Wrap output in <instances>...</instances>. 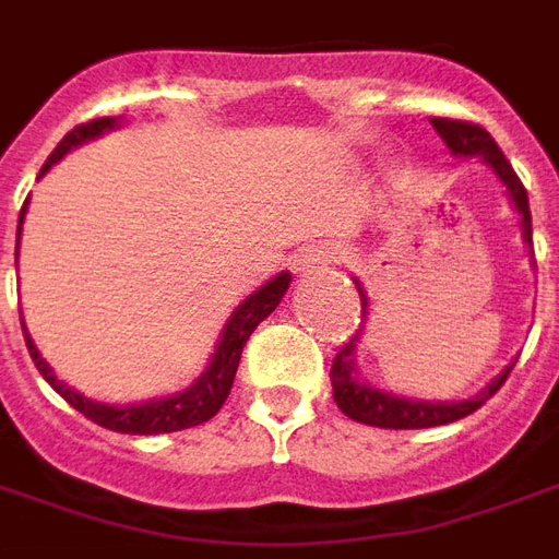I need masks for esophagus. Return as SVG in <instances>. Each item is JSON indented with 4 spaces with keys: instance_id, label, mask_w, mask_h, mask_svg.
I'll use <instances>...</instances> for the list:
<instances>
[{
    "instance_id": "1",
    "label": "esophagus",
    "mask_w": 559,
    "mask_h": 559,
    "mask_svg": "<svg viewBox=\"0 0 559 559\" xmlns=\"http://www.w3.org/2000/svg\"><path fill=\"white\" fill-rule=\"evenodd\" d=\"M343 254L337 248H311L305 258L299 260L301 275H311V272H320L322 266H332V263H341Z\"/></svg>"
}]
</instances>
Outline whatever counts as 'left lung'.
Instances as JSON below:
<instances>
[{"label": "left lung", "mask_w": 559, "mask_h": 559, "mask_svg": "<svg viewBox=\"0 0 559 559\" xmlns=\"http://www.w3.org/2000/svg\"><path fill=\"white\" fill-rule=\"evenodd\" d=\"M432 127L444 139L448 151L456 156V159H471L477 156L479 163L491 168V175L498 177V183L507 189V198H510L512 210L522 218V239L524 246L531 248L533 254V225H531V206H527V192H524L522 180L515 177L512 165L507 163V156L500 153V147L495 144L489 132L477 127V123L465 121H450V118H432ZM355 287H358V296H361L364 320L370 313V299H367V290L361 287V281L353 278ZM364 329L355 332V337L346 346H343L337 358L332 361V391L334 403L341 408L343 415L353 417L358 424H367V427H382V429H429V427H444V424H453L459 417L477 412L489 396H495L500 384L507 382L512 364H507L491 382H486L483 391H477L474 396H465V400H424V396H408L396 394V391H384V388H376L364 379L361 367H358V343H361Z\"/></svg>", "instance_id": "1"}]
</instances>
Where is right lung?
Listing matches in <instances>:
<instances>
[{"instance_id": "1", "label": "right lung", "mask_w": 559, "mask_h": 559, "mask_svg": "<svg viewBox=\"0 0 559 559\" xmlns=\"http://www.w3.org/2000/svg\"><path fill=\"white\" fill-rule=\"evenodd\" d=\"M121 127V118H97V121H88L70 130L64 139L59 142V147L49 153V159L40 168V177L47 175L52 165L64 159L73 147H80L85 142H94L106 132L118 130ZM28 201L20 210V225H16V254H20V234H23V218H26ZM290 290V272H278L275 278H269L263 287L246 296L239 301L234 313L227 317L225 329L218 334L216 349L206 361L204 373L198 376L195 382L177 391V394L168 396H153V400H142V403H127V406H118V403H100V400H91V396L80 394L76 388H70L52 373L40 353H37L32 334L26 332V320L23 322V334H26V346L32 361L40 370V376L47 379L56 391H59L70 406L82 412V415L100 424L106 429H115V432H127V436H159V432H177V429L198 427V424H206L210 417H216V412L225 406L227 394L234 388V376H237L239 355H242V346L251 337V332L258 329L260 322L266 320L269 313L275 311L284 299V293Z\"/></svg>"}]
</instances>
